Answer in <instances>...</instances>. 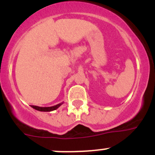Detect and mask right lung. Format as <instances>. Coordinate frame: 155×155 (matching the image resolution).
<instances>
[{"label":"right lung","mask_w":155,"mask_h":155,"mask_svg":"<svg viewBox=\"0 0 155 155\" xmlns=\"http://www.w3.org/2000/svg\"><path fill=\"white\" fill-rule=\"evenodd\" d=\"M62 104H64V102L59 103L56 105H53V106H50V107H39V106H36V105H31V107L33 108L35 110L40 111V112H51V111L56 110L57 109H58Z\"/></svg>","instance_id":"1"}]
</instances>
